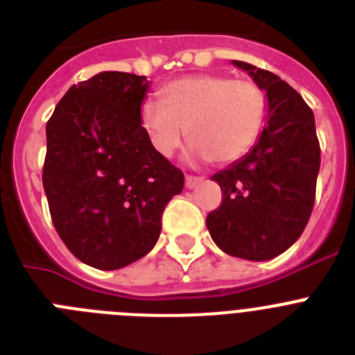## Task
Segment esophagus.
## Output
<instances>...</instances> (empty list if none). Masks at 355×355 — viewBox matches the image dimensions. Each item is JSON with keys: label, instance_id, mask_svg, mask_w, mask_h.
I'll list each match as a JSON object with an SVG mask.
<instances>
[{"label": "esophagus", "instance_id": "1", "mask_svg": "<svg viewBox=\"0 0 355 355\" xmlns=\"http://www.w3.org/2000/svg\"><path fill=\"white\" fill-rule=\"evenodd\" d=\"M202 181V178H197V175H187V180H184V184H187L188 190H192V188H196L197 184Z\"/></svg>", "mask_w": 355, "mask_h": 355}]
</instances>
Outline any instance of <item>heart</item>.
I'll list each match as a JSON object with an SVG mask.
<instances>
[{"label": "heart", "instance_id": "obj_1", "mask_svg": "<svg viewBox=\"0 0 355 355\" xmlns=\"http://www.w3.org/2000/svg\"><path fill=\"white\" fill-rule=\"evenodd\" d=\"M162 94L163 103H142L140 124L163 158H171L188 135L193 156L227 165L256 146L265 126L266 96L254 81L199 74L172 81Z\"/></svg>", "mask_w": 355, "mask_h": 355}]
</instances>
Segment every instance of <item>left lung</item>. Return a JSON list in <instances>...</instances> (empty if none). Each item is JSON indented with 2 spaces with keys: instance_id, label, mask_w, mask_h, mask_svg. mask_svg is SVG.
I'll list each match as a JSON object with an SVG mask.
<instances>
[{
  "instance_id": "left-lung-1",
  "label": "left lung",
  "mask_w": 355,
  "mask_h": 355,
  "mask_svg": "<svg viewBox=\"0 0 355 355\" xmlns=\"http://www.w3.org/2000/svg\"><path fill=\"white\" fill-rule=\"evenodd\" d=\"M233 65L266 92V122L243 158L211 175L222 205L206 225L229 256L268 261L299 240L311 216L320 171L315 115L277 74L245 62Z\"/></svg>"
}]
</instances>
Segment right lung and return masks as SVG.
Returning <instances> with one entry per match:
<instances>
[{
    "instance_id": "right-lung-1",
    "label": "right lung",
    "mask_w": 355,
    "mask_h": 355,
    "mask_svg": "<svg viewBox=\"0 0 355 355\" xmlns=\"http://www.w3.org/2000/svg\"><path fill=\"white\" fill-rule=\"evenodd\" d=\"M146 76L105 71L72 85L46 124L42 183L56 233L85 265L117 270L144 258L184 175L140 124Z\"/></svg>"
}]
</instances>
